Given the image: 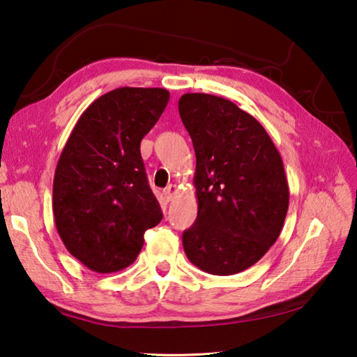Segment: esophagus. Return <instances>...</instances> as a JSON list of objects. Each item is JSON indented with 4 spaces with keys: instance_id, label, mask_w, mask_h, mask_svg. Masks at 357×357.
I'll return each instance as SVG.
<instances>
[{
    "instance_id": "esophagus-1",
    "label": "esophagus",
    "mask_w": 357,
    "mask_h": 357,
    "mask_svg": "<svg viewBox=\"0 0 357 357\" xmlns=\"http://www.w3.org/2000/svg\"><path fill=\"white\" fill-rule=\"evenodd\" d=\"M174 195H176V185L170 184V185H168L167 189L164 190V198H165V202H172L173 198H174Z\"/></svg>"
}]
</instances>
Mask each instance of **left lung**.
<instances>
[{"instance_id":"obj_1","label":"left lung","mask_w":357,"mask_h":357,"mask_svg":"<svg viewBox=\"0 0 357 357\" xmlns=\"http://www.w3.org/2000/svg\"><path fill=\"white\" fill-rule=\"evenodd\" d=\"M197 155L195 223L183 233L187 258L214 275H231L271 249L285 222L289 190L282 157L252 114L213 94L178 102Z\"/></svg>"}]
</instances>
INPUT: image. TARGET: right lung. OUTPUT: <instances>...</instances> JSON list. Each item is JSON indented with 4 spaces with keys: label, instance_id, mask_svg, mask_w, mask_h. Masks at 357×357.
I'll list each match as a JSON object with an SVG mask.
<instances>
[{
    "label": "right lung",
    "instance_id": "add662e5",
    "mask_svg": "<svg viewBox=\"0 0 357 357\" xmlns=\"http://www.w3.org/2000/svg\"><path fill=\"white\" fill-rule=\"evenodd\" d=\"M164 88H118L77 121L53 179L59 238L78 261L100 274L137 259L143 234L162 220L140 154L143 137L164 113Z\"/></svg>",
    "mask_w": 357,
    "mask_h": 357
}]
</instances>
